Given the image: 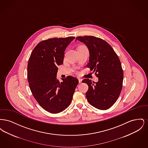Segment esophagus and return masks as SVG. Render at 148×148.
Here are the masks:
<instances>
[{
  "instance_id": "1",
  "label": "esophagus",
  "mask_w": 148,
  "mask_h": 148,
  "mask_svg": "<svg viewBox=\"0 0 148 148\" xmlns=\"http://www.w3.org/2000/svg\"><path fill=\"white\" fill-rule=\"evenodd\" d=\"M78 80H79V83H81L82 82V80H83V79H81V78H78Z\"/></svg>"
}]
</instances>
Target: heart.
Returning a JSON list of instances; mask_svg holds the SVG:
<instances>
[{"instance_id": "b5f03b06", "label": "heart", "mask_w": 148, "mask_h": 148, "mask_svg": "<svg viewBox=\"0 0 148 148\" xmlns=\"http://www.w3.org/2000/svg\"><path fill=\"white\" fill-rule=\"evenodd\" d=\"M79 47H85L84 45H80V46H79Z\"/></svg>"}]
</instances>
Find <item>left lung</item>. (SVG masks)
Listing matches in <instances>:
<instances>
[{"instance_id":"obj_1","label":"left lung","mask_w":148,"mask_h":148,"mask_svg":"<svg viewBox=\"0 0 148 148\" xmlns=\"http://www.w3.org/2000/svg\"><path fill=\"white\" fill-rule=\"evenodd\" d=\"M75 40L83 42L87 47L89 51L87 66L98 77L96 83L89 79L82 81L89 87L86 98L95 108L108 109L116 102L122 89L124 74L119 57L112 47L100 38L77 36Z\"/></svg>"}]
</instances>
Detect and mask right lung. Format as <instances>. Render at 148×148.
<instances>
[{"label": "right lung", "instance_id": "obj_1", "mask_svg": "<svg viewBox=\"0 0 148 148\" xmlns=\"http://www.w3.org/2000/svg\"><path fill=\"white\" fill-rule=\"evenodd\" d=\"M75 37L51 38L36 45L29 59L28 80L34 98L44 109L56 114L71 104L79 83L68 76L60 82L56 78L58 66L63 64L64 51Z\"/></svg>", "mask_w": 148, "mask_h": 148}]
</instances>
